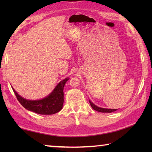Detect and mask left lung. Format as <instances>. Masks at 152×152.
<instances>
[{
  "mask_svg": "<svg viewBox=\"0 0 152 152\" xmlns=\"http://www.w3.org/2000/svg\"><path fill=\"white\" fill-rule=\"evenodd\" d=\"M90 105H91V107L95 110L96 111H98L100 112H105V113H111L112 112H115L118 109H108V108H100L99 106H95L93 102L91 101H89Z\"/></svg>",
  "mask_w": 152,
  "mask_h": 152,
  "instance_id": "obj_1",
  "label": "left lung"
}]
</instances>
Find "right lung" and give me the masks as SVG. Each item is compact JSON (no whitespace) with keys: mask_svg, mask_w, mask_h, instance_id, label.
Instances as JSON below:
<instances>
[{"mask_svg":"<svg viewBox=\"0 0 152 152\" xmlns=\"http://www.w3.org/2000/svg\"><path fill=\"white\" fill-rule=\"evenodd\" d=\"M69 78L60 82L51 94L47 97L38 101H29L19 96L13 88L18 101L25 108L39 114L51 115L59 112L63 107L64 102L63 88Z\"/></svg>","mask_w":152,"mask_h":152,"instance_id":"add662e5","label":"right lung"}]
</instances>
